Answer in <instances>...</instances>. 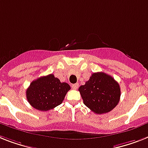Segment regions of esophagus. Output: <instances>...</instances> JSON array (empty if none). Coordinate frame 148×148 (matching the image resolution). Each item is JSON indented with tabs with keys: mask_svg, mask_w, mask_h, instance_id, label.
<instances>
[{
	"mask_svg": "<svg viewBox=\"0 0 148 148\" xmlns=\"http://www.w3.org/2000/svg\"><path fill=\"white\" fill-rule=\"evenodd\" d=\"M78 86H79V84H74L72 85V89L73 90H77L78 88Z\"/></svg>",
	"mask_w": 148,
	"mask_h": 148,
	"instance_id": "1",
	"label": "esophagus"
}]
</instances>
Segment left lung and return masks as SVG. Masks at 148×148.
I'll return each mask as SVG.
<instances>
[{"mask_svg": "<svg viewBox=\"0 0 148 148\" xmlns=\"http://www.w3.org/2000/svg\"><path fill=\"white\" fill-rule=\"evenodd\" d=\"M84 103L94 113L112 111L119 102L121 90L114 78L103 72L92 74L88 81L78 89Z\"/></svg>", "mask_w": 148, "mask_h": 148, "instance_id": "left-lung-1", "label": "left lung"}]
</instances>
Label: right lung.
Here are the masks:
<instances>
[{
  "label": "right lung",
  "mask_w": 148,
  "mask_h": 148,
  "mask_svg": "<svg viewBox=\"0 0 148 148\" xmlns=\"http://www.w3.org/2000/svg\"><path fill=\"white\" fill-rule=\"evenodd\" d=\"M71 86L62 83L53 74L33 80L26 90V99L32 107L39 111H49L60 104Z\"/></svg>",
  "instance_id": "right-lung-1"
}]
</instances>
